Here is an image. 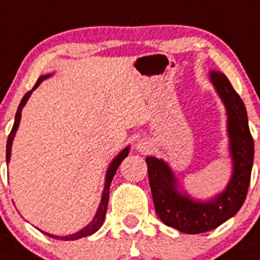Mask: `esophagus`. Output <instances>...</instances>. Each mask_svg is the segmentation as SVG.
Returning a JSON list of instances; mask_svg holds the SVG:
<instances>
[{
	"label": "esophagus",
	"instance_id": "34e87169",
	"mask_svg": "<svg viewBox=\"0 0 260 260\" xmlns=\"http://www.w3.org/2000/svg\"><path fill=\"white\" fill-rule=\"evenodd\" d=\"M137 150L141 153H149L152 150V143L145 139L140 140L139 143H137Z\"/></svg>",
	"mask_w": 260,
	"mask_h": 260
}]
</instances>
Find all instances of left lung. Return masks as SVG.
Returning a JSON list of instances; mask_svg holds the SVG:
<instances>
[{"instance_id": "1", "label": "left lung", "mask_w": 260, "mask_h": 260, "mask_svg": "<svg viewBox=\"0 0 260 260\" xmlns=\"http://www.w3.org/2000/svg\"><path fill=\"white\" fill-rule=\"evenodd\" d=\"M209 77L228 115L233 173L224 191L207 202L193 200L178 189L177 178L166 162L155 157H146L155 213L164 224L187 234L216 229L241 209L247 195L254 161V140L242 99L224 73L212 71Z\"/></svg>"}]
</instances>
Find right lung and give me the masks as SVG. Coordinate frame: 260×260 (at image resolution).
<instances>
[{
    "instance_id": "obj_1",
    "label": "right lung",
    "mask_w": 260,
    "mask_h": 260,
    "mask_svg": "<svg viewBox=\"0 0 260 260\" xmlns=\"http://www.w3.org/2000/svg\"><path fill=\"white\" fill-rule=\"evenodd\" d=\"M49 76H51V74H46V76L39 77V80L36 81L34 89L31 90V91L26 92V95H24L23 98H22L21 103H19V106H18L17 114H15L14 125H13V128H11V132H10V135H9V137H8V144H6V162H8V164H9V161H10L11 145H13V140H14L15 133H17L18 127H19V121H21L22 110H23L24 105H26V102H27V101H28V98H30L31 92H32L34 90L36 89V87L39 86L40 83H42V81H44V80H46V78H48ZM128 153H129V146H127V148H124L123 150H121V152L119 153V154H117L116 157L114 158V159H112L111 165L108 166L107 173H106L105 188H103L102 199H101V204H99L98 211H96L95 216H94V218H92L91 222H90L89 225H86V226L83 228V229H81L80 232H77V233L69 234V236H64V237H61V236H53V234L44 233V232H43V233L46 234V236L51 237V238L61 239V241H74V239L82 238V237H87V236H90V234L95 233L96 230H98L99 228L102 226L103 221H105L106 212H107L108 198H110V184H111V182H112V178H114V175H115V174H116V170H117V168L120 166L121 161H123L124 158H125L128 155Z\"/></svg>"
}]
</instances>
